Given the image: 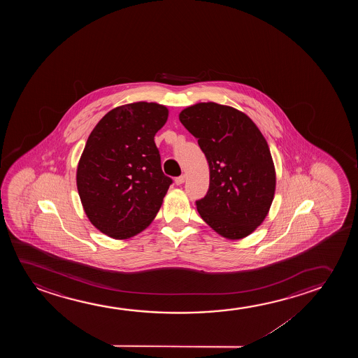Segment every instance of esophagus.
Instances as JSON below:
<instances>
[{
  "instance_id": "obj_1",
  "label": "esophagus",
  "mask_w": 358,
  "mask_h": 358,
  "mask_svg": "<svg viewBox=\"0 0 358 358\" xmlns=\"http://www.w3.org/2000/svg\"><path fill=\"white\" fill-rule=\"evenodd\" d=\"M185 181H186V176H185V175H181V176H178L175 178L176 185H182V183H183Z\"/></svg>"
}]
</instances>
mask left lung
Listing matches in <instances>:
<instances>
[{"mask_svg":"<svg viewBox=\"0 0 358 358\" xmlns=\"http://www.w3.org/2000/svg\"><path fill=\"white\" fill-rule=\"evenodd\" d=\"M180 121L198 139L210 170L209 189L196 201L201 219L226 238L250 235L274 198V164L263 134L245 113L215 103L185 108Z\"/></svg>","mask_w":358,"mask_h":358,"instance_id":"left-lung-1","label":"left lung"}]
</instances>
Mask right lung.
I'll return each mask as SVG.
<instances>
[{
    "instance_id": "obj_1",
    "label": "right lung",
    "mask_w": 358,
    "mask_h": 358,
    "mask_svg": "<svg viewBox=\"0 0 358 358\" xmlns=\"http://www.w3.org/2000/svg\"><path fill=\"white\" fill-rule=\"evenodd\" d=\"M167 116L159 103H128L106 113L90 133L77 187L89 220L105 235H137L160 209L172 178L162 172L154 137Z\"/></svg>"
}]
</instances>
